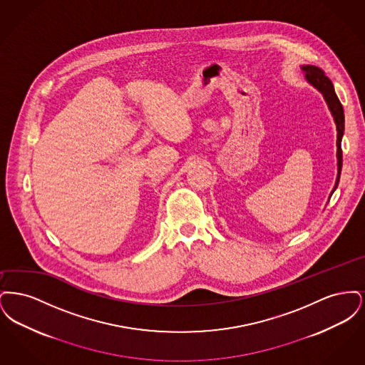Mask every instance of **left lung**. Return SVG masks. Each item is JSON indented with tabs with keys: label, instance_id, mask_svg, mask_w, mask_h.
Instances as JSON below:
<instances>
[{
	"label": "left lung",
	"instance_id": "obj_1",
	"mask_svg": "<svg viewBox=\"0 0 365 365\" xmlns=\"http://www.w3.org/2000/svg\"><path fill=\"white\" fill-rule=\"evenodd\" d=\"M301 70L305 72V78L307 81L316 87L324 97L326 103L329 105V109L331 110V115L334 118V122L336 124V158H338V176H336V182L335 186L331 191L330 197L335 189L338 187L339 183V176H341V170H342V148H341V142L344 137V131H345V115H344V108L339 101V98L335 94L334 85L330 79L324 75V72L320 70L319 67L314 66H302Z\"/></svg>",
	"mask_w": 365,
	"mask_h": 365
}]
</instances>
